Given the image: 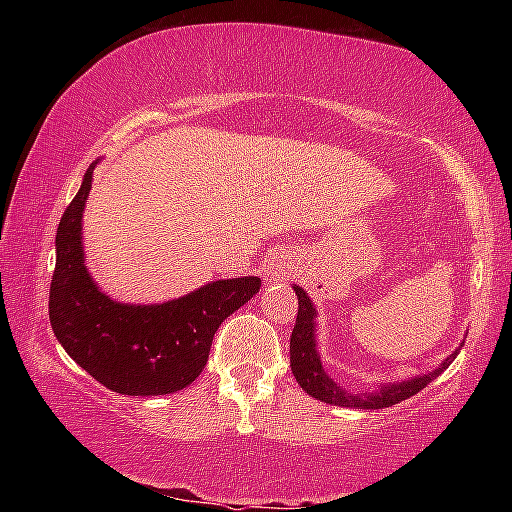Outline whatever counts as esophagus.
I'll return each mask as SVG.
<instances>
[{
    "mask_svg": "<svg viewBox=\"0 0 512 512\" xmlns=\"http://www.w3.org/2000/svg\"><path fill=\"white\" fill-rule=\"evenodd\" d=\"M291 259L284 257V255H277L271 259V266H268L266 271V282H280V280H287L291 277Z\"/></svg>",
    "mask_w": 512,
    "mask_h": 512,
    "instance_id": "esophagus-1",
    "label": "esophagus"
}]
</instances>
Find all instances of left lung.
Returning <instances> with one entry per match:
<instances>
[{
	"mask_svg": "<svg viewBox=\"0 0 512 512\" xmlns=\"http://www.w3.org/2000/svg\"><path fill=\"white\" fill-rule=\"evenodd\" d=\"M293 291H296L298 296V318L291 332V370L302 391L316 397L320 402L348 406V409H386V406L409 400L411 395L420 393L429 381H433L440 372L449 368V363L456 359L458 350H461H454L438 368L424 372V375L404 381H391V384H381L375 391H345L341 384H336V381L327 375L323 361H320V354L316 348L314 302L309 300L307 291L302 287L293 284Z\"/></svg>",
	"mask_w": 512,
	"mask_h": 512,
	"instance_id": "1",
	"label": "left lung"
}]
</instances>
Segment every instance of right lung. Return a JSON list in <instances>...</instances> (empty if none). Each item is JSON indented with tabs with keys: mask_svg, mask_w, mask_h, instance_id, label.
I'll list each match as a JSON object with an SVG mask.
<instances>
[{
	"mask_svg": "<svg viewBox=\"0 0 512 512\" xmlns=\"http://www.w3.org/2000/svg\"><path fill=\"white\" fill-rule=\"evenodd\" d=\"M94 164L67 205L56 232V271L49 320L56 339L79 366L121 395H169L201 375L212 339L232 311L255 296L253 275L207 282L162 305H126L106 296L85 268L83 210Z\"/></svg>",
	"mask_w": 512,
	"mask_h": 512,
	"instance_id": "right-lung-1",
	"label": "right lung"
}]
</instances>
